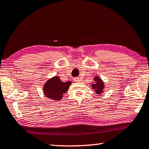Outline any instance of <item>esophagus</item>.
<instances>
[{
	"instance_id": "1",
	"label": "esophagus",
	"mask_w": 149,
	"mask_h": 149,
	"mask_svg": "<svg viewBox=\"0 0 149 149\" xmlns=\"http://www.w3.org/2000/svg\"><path fill=\"white\" fill-rule=\"evenodd\" d=\"M74 81L75 82H79V81H80V78H76L74 79Z\"/></svg>"
}]
</instances>
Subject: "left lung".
<instances>
[{"instance_id": "8db88e82", "label": "left lung", "mask_w": 149, "mask_h": 149, "mask_svg": "<svg viewBox=\"0 0 149 149\" xmlns=\"http://www.w3.org/2000/svg\"><path fill=\"white\" fill-rule=\"evenodd\" d=\"M94 79L96 80L97 82L96 84H93L92 87L94 89H95V92L99 94L102 92V89H103L104 84L102 82V81L100 79H99L98 77H96Z\"/></svg>"}]
</instances>
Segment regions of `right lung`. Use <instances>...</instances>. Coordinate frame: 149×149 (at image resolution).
Wrapping results in <instances>:
<instances>
[{
  "label": "right lung",
  "mask_w": 149,
  "mask_h": 149,
  "mask_svg": "<svg viewBox=\"0 0 149 149\" xmlns=\"http://www.w3.org/2000/svg\"><path fill=\"white\" fill-rule=\"evenodd\" d=\"M71 84V81L62 82L58 76H55L49 79L45 84L43 87L45 95L53 100H60L63 94L68 91Z\"/></svg>",
  "instance_id": "obj_1"
}]
</instances>
